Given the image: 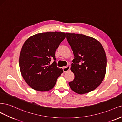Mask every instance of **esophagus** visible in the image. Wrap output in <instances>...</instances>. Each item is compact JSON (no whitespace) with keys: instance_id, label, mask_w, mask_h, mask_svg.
<instances>
[{"instance_id":"34e87169","label":"esophagus","mask_w":122,"mask_h":122,"mask_svg":"<svg viewBox=\"0 0 122 122\" xmlns=\"http://www.w3.org/2000/svg\"><path fill=\"white\" fill-rule=\"evenodd\" d=\"M70 69V66H67L66 67H63V70L64 72H67V71Z\"/></svg>"}]
</instances>
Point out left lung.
<instances>
[{
	"instance_id": "left-lung-1",
	"label": "left lung",
	"mask_w": 122,
	"mask_h": 122,
	"mask_svg": "<svg viewBox=\"0 0 122 122\" xmlns=\"http://www.w3.org/2000/svg\"><path fill=\"white\" fill-rule=\"evenodd\" d=\"M74 59L71 65L74 80L69 82L72 91L79 94L96 89L103 80L107 68L104 50L96 39L84 34L66 33Z\"/></svg>"
}]
</instances>
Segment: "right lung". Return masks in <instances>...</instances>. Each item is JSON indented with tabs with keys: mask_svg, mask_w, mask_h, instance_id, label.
Wrapping results in <instances>:
<instances>
[{
	"mask_svg": "<svg viewBox=\"0 0 122 122\" xmlns=\"http://www.w3.org/2000/svg\"><path fill=\"white\" fill-rule=\"evenodd\" d=\"M66 34L47 32L35 34L23 45L19 57V66L26 83L36 91L52 89L63 69L57 67L55 52Z\"/></svg>",
	"mask_w": 122,
	"mask_h": 122,
	"instance_id": "1",
	"label": "right lung"
}]
</instances>
